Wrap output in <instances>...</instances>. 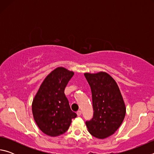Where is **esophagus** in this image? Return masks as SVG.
Listing matches in <instances>:
<instances>
[{
  "label": "esophagus",
  "mask_w": 154,
  "mask_h": 154,
  "mask_svg": "<svg viewBox=\"0 0 154 154\" xmlns=\"http://www.w3.org/2000/svg\"><path fill=\"white\" fill-rule=\"evenodd\" d=\"M82 111H80V110L78 111L77 112V114L78 116H80L81 115H82Z\"/></svg>",
  "instance_id": "1"
}]
</instances>
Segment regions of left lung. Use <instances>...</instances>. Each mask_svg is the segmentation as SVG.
<instances>
[{
    "label": "left lung",
    "instance_id": "8db88e82",
    "mask_svg": "<svg viewBox=\"0 0 154 154\" xmlns=\"http://www.w3.org/2000/svg\"><path fill=\"white\" fill-rule=\"evenodd\" d=\"M91 88L93 118L85 122L88 132L98 139L113 134L124 121L126 106L117 83L105 72L84 73Z\"/></svg>",
    "mask_w": 154,
    "mask_h": 154
}]
</instances>
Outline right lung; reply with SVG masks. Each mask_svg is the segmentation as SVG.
Here are the masks:
<instances>
[{
    "instance_id": "1",
    "label": "right lung",
    "mask_w": 154,
    "mask_h": 154,
    "mask_svg": "<svg viewBox=\"0 0 154 154\" xmlns=\"http://www.w3.org/2000/svg\"><path fill=\"white\" fill-rule=\"evenodd\" d=\"M74 72L58 67L45 77L33 99L34 119L44 134L57 137L69 129L77 114L72 111L64 89Z\"/></svg>"
}]
</instances>
